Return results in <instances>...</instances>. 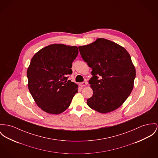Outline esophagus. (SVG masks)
Listing matches in <instances>:
<instances>
[{
  "mask_svg": "<svg viewBox=\"0 0 158 158\" xmlns=\"http://www.w3.org/2000/svg\"><path fill=\"white\" fill-rule=\"evenodd\" d=\"M87 84H88V83H87L86 82H81V83L80 84V85H81L82 87H84V86H85Z\"/></svg>",
  "mask_w": 158,
  "mask_h": 158,
  "instance_id": "obj_1",
  "label": "esophagus"
}]
</instances>
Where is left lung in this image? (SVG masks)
<instances>
[{
  "mask_svg": "<svg viewBox=\"0 0 158 158\" xmlns=\"http://www.w3.org/2000/svg\"><path fill=\"white\" fill-rule=\"evenodd\" d=\"M78 48L92 69L89 84L93 94L87 99L88 106L102 114L118 108L134 88L136 70L129 53L119 44L100 38Z\"/></svg>",
  "mask_w": 158,
  "mask_h": 158,
  "instance_id": "8db88e82",
  "label": "left lung"
}]
</instances>
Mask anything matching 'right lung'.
Listing matches in <instances>:
<instances>
[{
  "label": "right lung",
  "mask_w": 158,
  "mask_h": 158,
  "mask_svg": "<svg viewBox=\"0 0 158 158\" xmlns=\"http://www.w3.org/2000/svg\"><path fill=\"white\" fill-rule=\"evenodd\" d=\"M78 53L77 46L53 44L39 50L31 59L27 70L28 88L44 112H63L77 93L78 85L67 79Z\"/></svg>",
  "instance_id": "add662e5"
}]
</instances>
